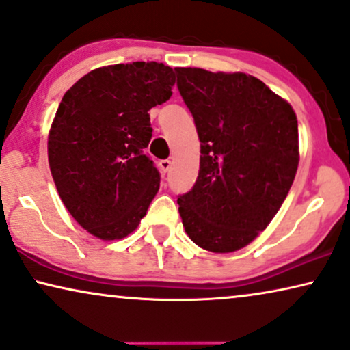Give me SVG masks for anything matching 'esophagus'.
<instances>
[{
    "mask_svg": "<svg viewBox=\"0 0 350 350\" xmlns=\"http://www.w3.org/2000/svg\"><path fill=\"white\" fill-rule=\"evenodd\" d=\"M170 167H172V162L169 159L159 161V169H161L162 174H167V172L170 170Z\"/></svg>",
    "mask_w": 350,
    "mask_h": 350,
    "instance_id": "34e87169",
    "label": "esophagus"
}]
</instances>
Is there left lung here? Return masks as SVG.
Here are the masks:
<instances>
[{
    "instance_id": "8db88e82",
    "label": "left lung",
    "mask_w": 350,
    "mask_h": 350,
    "mask_svg": "<svg viewBox=\"0 0 350 350\" xmlns=\"http://www.w3.org/2000/svg\"><path fill=\"white\" fill-rule=\"evenodd\" d=\"M175 71L200 140L198 180L176 200L183 228L204 250H241L265 231L293 185L296 114L255 76Z\"/></svg>"
}]
</instances>
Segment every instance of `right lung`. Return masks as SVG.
<instances>
[{
	"label": "right lung",
	"mask_w": 350,
	"mask_h": 350,
	"mask_svg": "<svg viewBox=\"0 0 350 350\" xmlns=\"http://www.w3.org/2000/svg\"><path fill=\"white\" fill-rule=\"evenodd\" d=\"M175 73L157 62L102 66L62 98L47 140L52 178L76 221L103 241L135 231L159 189L145 148L148 111L170 98Z\"/></svg>",
	"instance_id": "add662e5"
}]
</instances>
